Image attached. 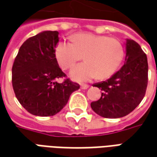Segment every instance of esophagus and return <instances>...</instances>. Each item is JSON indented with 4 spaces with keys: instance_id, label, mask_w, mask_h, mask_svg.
I'll use <instances>...</instances> for the list:
<instances>
[{
    "instance_id": "esophagus-1",
    "label": "esophagus",
    "mask_w": 157,
    "mask_h": 157,
    "mask_svg": "<svg viewBox=\"0 0 157 157\" xmlns=\"http://www.w3.org/2000/svg\"><path fill=\"white\" fill-rule=\"evenodd\" d=\"M89 87H90V85H88V84H81L80 86V88L82 90H87Z\"/></svg>"
}]
</instances>
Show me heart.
Instances as JSON below:
<instances>
[{
    "instance_id": "b5f03b06",
    "label": "heart",
    "mask_w": 157,
    "mask_h": 157,
    "mask_svg": "<svg viewBox=\"0 0 157 157\" xmlns=\"http://www.w3.org/2000/svg\"><path fill=\"white\" fill-rule=\"evenodd\" d=\"M56 58L63 69H68L82 58L84 63L73 67L70 77L77 82H87L97 77L105 79L116 72L124 56V47L117 38L78 33L72 42L60 41L55 49Z\"/></svg>"
}]
</instances>
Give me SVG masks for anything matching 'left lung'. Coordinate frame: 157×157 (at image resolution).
Wrapping results in <instances>:
<instances>
[{"label":"left lung","mask_w":157,"mask_h":157,"mask_svg":"<svg viewBox=\"0 0 157 157\" xmlns=\"http://www.w3.org/2000/svg\"><path fill=\"white\" fill-rule=\"evenodd\" d=\"M123 66L107 80L93 84L101 90V97L91 102V108L105 118L129 114L144 98L148 83L147 56L140 45L127 39Z\"/></svg>","instance_id":"obj_1"}]
</instances>
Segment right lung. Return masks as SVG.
<instances>
[{"mask_svg":"<svg viewBox=\"0 0 157 157\" xmlns=\"http://www.w3.org/2000/svg\"><path fill=\"white\" fill-rule=\"evenodd\" d=\"M57 31H42L28 39L19 48L12 69L14 93L28 112L39 117L58 113L79 84L56 79L66 74L59 67L55 49Z\"/></svg>","mask_w":157,"mask_h":157,"instance_id":"add662e5","label":"right lung"}]
</instances>
